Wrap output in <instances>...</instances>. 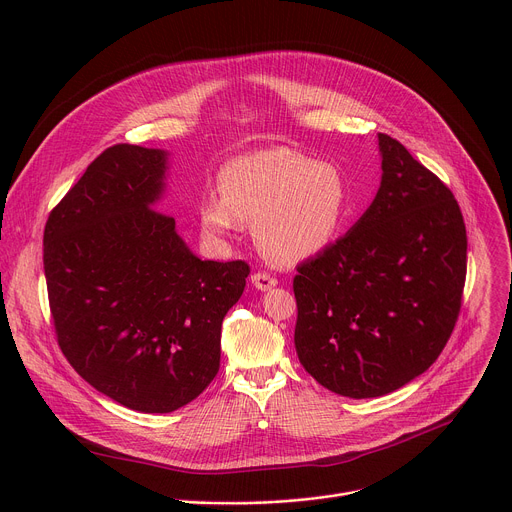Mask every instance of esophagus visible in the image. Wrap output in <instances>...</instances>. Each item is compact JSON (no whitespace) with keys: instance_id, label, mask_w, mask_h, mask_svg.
Returning a JSON list of instances; mask_svg holds the SVG:
<instances>
[{"instance_id":"1","label":"esophagus","mask_w":512,"mask_h":512,"mask_svg":"<svg viewBox=\"0 0 512 512\" xmlns=\"http://www.w3.org/2000/svg\"><path fill=\"white\" fill-rule=\"evenodd\" d=\"M251 283L259 291H269V289H273L277 285V279L271 277L269 273H253L251 275Z\"/></svg>"}]
</instances>
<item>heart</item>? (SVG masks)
<instances>
[{
    "instance_id": "obj_1",
    "label": "heart",
    "mask_w": 512,
    "mask_h": 512,
    "mask_svg": "<svg viewBox=\"0 0 512 512\" xmlns=\"http://www.w3.org/2000/svg\"><path fill=\"white\" fill-rule=\"evenodd\" d=\"M221 192L198 206L202 235L225 243L239 225L255 227L259 251L279 267L324 253L350 212L342 172L291 148H271L231 160Z\"/></svg>"
}]
</instances>
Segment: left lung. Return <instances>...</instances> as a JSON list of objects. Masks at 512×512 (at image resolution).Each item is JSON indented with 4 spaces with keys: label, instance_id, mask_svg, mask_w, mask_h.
Instances as JSON below:
<instances>
[{
    "label": "left lung",
    "instance_id": "8db88e82",
    "mask_svg": "<svg viewBox=\"0 0 512 512\" xmlns=\"http://www.w3.org/2000/svg\"><path fill=\"white\" fill-rule=\"evenodd\" d=\"M379 154L367 212L294 279L298 358L350 399L393 393L431 367L466 279V227L450 188L385 133Z\"/></svg>",
    "mask_w": 512,
    "mask_h": 512
}]
</instances>
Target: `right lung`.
I'll list each match as a JSON object with an SVG mask.
<instances>
[{"instance_id":"add662e5","label":"right lung","mask_w":512,"mask_h":512,"mask_svg":"<svg viewBox=\"0 0 512 512\" xmlns=\"http://www.w3.org/2000/svg\"><path fill=\"white\" fill-rule=\"evenodd\" d=\"M170 154L119 143L50 212L44 275L60 350L91 387L141 413L196 399L221 367L245 261H202L158 212Z\"/></svg>"}]
</instances>
